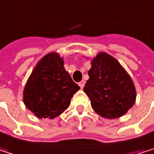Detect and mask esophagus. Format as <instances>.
<instances>
[{"label": "esophagus", "instance_id": "1", "mask_svg": "<svg viewBox=\"0 0 154 154\" xmlns=\"http://www.w3.org/2000/svg\"><path fill=\"white\" fill-rule=\"evenodd\" d=\"M79 85L80 88H81V89H83V88H84V86H85V81H84V80H82L81 82H79Z\"/></svg>", "mask_w": 154, "mask_h": 154}]
</instances>
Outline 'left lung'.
Segmentation results:
<instances>
[{
	"mask_svg": "<svg viewBox=\"0 0 154 154\" xmlns=\"http://www.w3.org/2000/svg\"><path fill=\"white\" fill-rule=\"evenodd\" d=\"M84 92L99 116L115 119L124 116L134 106L136 91L132 79L120 63L101 52L91 61Z\"/></svg>",
	"mask_w": 154,
	"mask_h": 154,
	"instance_id": "left-lung-1",
	"label": "left lung"
}]
</instances>
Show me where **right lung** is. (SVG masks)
I'll use <instances>...</instances> for the list:
<instances>
[{"label": "right lung", "instance_id": "1", "mask_svg": "<svg viewBox=\"0 0 154 154\" xmlns=\"http://www.w3.org/2000/svg\"><path fill=\"white\" fill-rule=\"evenodd\" d=\"M79 89L64 68L63 58L51 52L34 67L23 91V102L37 117L52 119L69 106Z\"/></svg>", "mask_w": 154, "mask_h": 154}]
</instances>
